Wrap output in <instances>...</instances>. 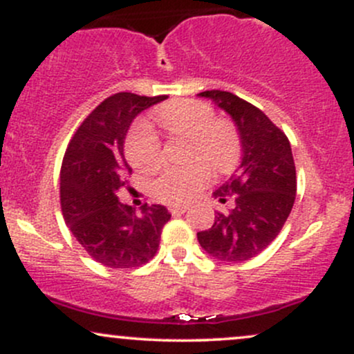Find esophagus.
Listing matches in <instances>:
<instances>
[{
	"label": "esophagus",
	"mask_w": 354,
	"mask_h": 354,
	"mask_svg": "<svg viewBox=\"0 0 354 354\" xmlns=\"http://www.w3.org/2000/svg\"><path fill=\"white\" fill-rule=\"evenodd\" d=\"M186 211H188V206H171V208H169V213L173 214H183V213H186Z\"/></svg>",
	"instance_id": "obj_1"
}]
</instances>
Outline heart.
Listing matches in <instances>:
<instances>
[{"label":"heart","instance_id":"heart-1","mask_svg":"<svg viewBox=\"0 0 354 354\" xmlns=\"http://www.w3.org/2000/svg\"><path fill=\"white\" fill-rule=\"evenodd\" d=\"M151 118L168 135L189 138L191 160H201L189 166L166 168L153 183L158 200L168 205L193 201L208 186L209 164L216 173H228L238 163L241 141L236 128L225 118H214L209 104L196 100L169 101L154 109ZM124 149L129 163L140 171H154L163 161L160 138L146 123L133 126Z\"/></svg>","mask_w":354,"mask_h":354}]
</instances>
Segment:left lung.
<instances>
[{"mask_svg":"<svg viewBox=\"0 0 354 354\" xmlns=\"http://www.w3.org/2000/svg\"><path fill=\"white\" fill-rule=\"evenodd\" d=\"M238 126L241 166L213 196L234 201L230 213H216L209 230L198 233L206 253L219 261H246L273 243L296 198V168L288 136L259 108L221 89L203 91Z\"/></svg>","mask_w":354,"mask_h":354,"instance_id":"1","label":"left lung"}]
</instances>
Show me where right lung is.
Returning <instances> with one entry per match:
<instances>
[{"label":"right lung","instance_id":"obj_1","mask_svg":"<svg viewBox=\"0 0 354 354\" xmlns=\"http://www.w3.org/2000/svg\"><path fill=\"white\" fill-rule=\"evenodd\" d=\"M168 96L116 93L84 118L64 153L59 201L68 228L93 259L108 268L143 266L160 248L161 230L171 214L145 205L141 214L118 200L131 168L123 143L138 113Z\"/></svg>","mask_w":354,"mask_h":354}]
</instances>
